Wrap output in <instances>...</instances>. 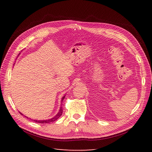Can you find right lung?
<instances>
[{"mask_svg":"<svg viewBox=\"0 0 152 152\" xmlns=\"http://www.w3.org/2000/svg\"><path fill=\"white\" fill-rule=\"evenodd\" d=\"M19 54H20V53ZM18 56H19V55H18ZM65 96H64L62 98V99H61V102H63V101L64 98H65ZM20 113L21 115H23L21 112H20ZM62 113H63V109H62V107H60V108H59L58 113L56 115H55L54 117H53L51 118L48 119V120H42V121H39V120H33V121H34L35 122H37V123H41V124L50 123V122H54V121H56L57 119H58L59 117H60L61 116ZM25 117H26V116H25ZM27 118H28V117H27Z\"/></svg>","mask_w":152,"mask_h":152,"instance_id":"right-lung-1","label":"right lung"}]
</instances>
